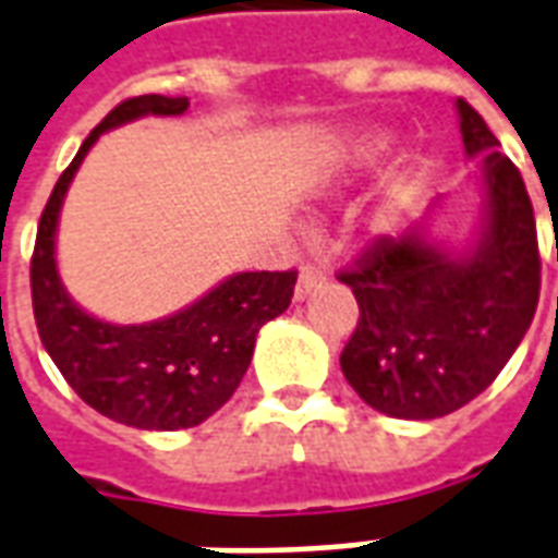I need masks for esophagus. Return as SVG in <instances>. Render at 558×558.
<instances>
[{"label":"esophagus","instance_id":"obj_1","mask_svg":"<svg viewBox=\"0 0 558 558\" xmlns=\"http://www.w3.org/2000/svg\"><path fill=\"white\" fill-rule=\"evenodd\" d=\"M322 283H325V271L316 266H304L299 275V287H295V299L304 301L316 287H322Z\"/></svg>","mask_w":558,"mask_h":558}]
</instances>
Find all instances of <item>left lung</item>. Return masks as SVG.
I'll return each mask as SVG.
<instances>
[{"label": "left lung", "mask_w": 558, "mask_h": 558, "mask_svg": "<svg viewBox=\"0 0 558 558\" xmlns=\"http://www.w3.org/2000/svg\"><path fill=\"white\" fill-rule=\"evenodd\" d=\"M468 156L482 153L488 209L464 257L428 245L420 227L378 236L352 268L361 307L340 366L366 405L399 420H435L464 408L509 363L530 328L542 257L521 171L468 100H458Z\"/></svg>", "instance_id": "left-lung-1"}]
</instances>
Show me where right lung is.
Segmentation results:
<instances>
[{
	"instance_id": "obj_1",
	"label": "right lung",
	"mask_w": 558,
	"mask_h": 558,
	"mask_svg": "<svg viewBox=\"0 0 558 558\" xmlns=\"http://www.w3.org/2000/svg\"><path fill=\"white\" fill-rule=\"evenodd\" d=\"M185 97L142 94L118 102L82 142L52 189L32 254V307L40 342L85 405L114 423L150 432L201 426L236 393L257 331L290 307L299 271H242L192 307L147 322L109 325L80 311L56 268V225L76 168L100 138L144 114H183Z\"/></svg>"
}]
</instances>
